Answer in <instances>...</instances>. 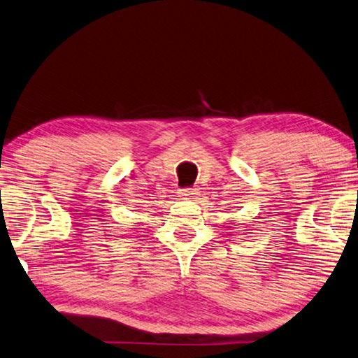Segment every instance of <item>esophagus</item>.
<instances>
[{"label": "esophagus", "instance_id": "obj_1", "mask_svg": "<svg viewBox=\"0 0 358 358\" xmlns=\"http://www.w3.org/2000/svg\"><path fill=\"white\" fill-rule=\"evenodd\" d=\"M180 196L183 197V199L194 200V199H196V197L199 196V192H197V189H194V187H186V189H181Z\"/></svg>", "mask_w": 358, "mask_h": 358}]
</instances>
